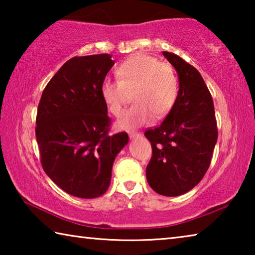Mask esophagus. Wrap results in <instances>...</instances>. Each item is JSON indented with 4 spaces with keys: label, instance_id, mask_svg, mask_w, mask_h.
Segmentation results:
<instances>
[{
    "label": "esophagus",
    "instance_id": "1",
    "mask_svg": "<svg viewBox=\"0 0 255 255\" xmlns=\"http://www.w3.org/2000/svg\"><path fill=\"white\" fill-rule=\"evenodd\" d=\"M128 135H129V137L131 138H138V137H140V133L139 132H136V131H131V130H129L128 131Z\"/></svg>",
    "mask_w": 255,
    "mask_h": 255
}]
</instances>
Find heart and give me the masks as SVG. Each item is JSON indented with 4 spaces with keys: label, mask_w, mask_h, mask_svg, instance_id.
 I'll return each instance as SVG.
<instances>
[{
    "label": "heart",
    "mask_w": 255,
    "mask_h": 255,
    "mask_svg": "<svg viewBox=\"0 0 255 255\" xmlns=\"http://www.w3.org/2000/svg\"><path fill=\"white\" fill-rule=\"evenodd\" d=\"M116 76L117 81L107 80L101 86V96L110 114L119 117L130 101V94L135 102L119 120L120 127L140 126L148 123L152 116L162 119L173 109L179 80L171 64L137 54L120 64Z\"/></svg>",
    "instance_id": "1"
}]
</instances>
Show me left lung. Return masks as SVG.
I'll list each match as a JSON object with an SVG mask.
<instances>
[{"label": "left lung", "mask_w": 255, "mask_h": 255, "mask_svg": "<svg viewBox=\"0 0 255 255\" xmlns=\"http://www.w3.org/2000/svg\"><path fill=\"white\" fill-rule=\"evenodd\" d=\"M163 55L178 72L180 89L164 122L145 131L152 145L146 178L158 195L176 197L204 178L218 130L213 98L200 73L178 55L169 51Z\"/></svg>", "instance_id": "8db88e82"}]
</instances>
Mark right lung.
Masks as SVG:
<instances>
[{
  "label": "right lung",
  "instance_id": "right-lung-1",
  "mask_svg": "<svg viewBox=\"0 0 255 255\" xmlns=\"http://www.w3.org/2000/svg\"><path fill=\"white\" fill-rule=\"evenodd\" d=\"M115 65L109 54L75 56L46 85L38 105L36 138L46 174L70 195L100 197L109 188L112 164L128 133L110 135L101 96Z\"/></svg>",
  "mask_w": 255,
  "mask_h": 255
}]
</instances>
